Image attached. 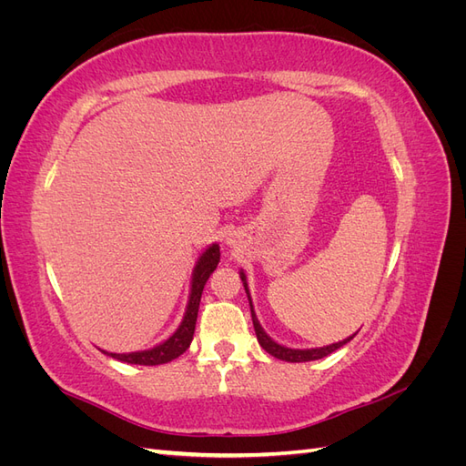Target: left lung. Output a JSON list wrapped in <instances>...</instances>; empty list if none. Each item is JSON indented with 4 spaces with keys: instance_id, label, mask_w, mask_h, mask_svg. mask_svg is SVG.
Segmentation results:
<instances>
[{
    "instance_id": "8db88e82",
    "label": "left lung",
    "mask_w": 466,
    "mask_h": 466,
    "mask_svg": "<svg viewBox=\"0 0 466 466\" xmlns=\"http://www.w3.org/2000/svg\"><path fill=\"white\" fill-rule=\"evenodd\" d=\"M241 279L245 281V274H241ZM245 289H247V293H248V288H247V281H245ZM248 303H250V298H248ZM250 315H252V324H255V332H257V340H258V344L268 351V354L270 356H274V358H278V360H284V361H291V363H299V361H313V360H320V358H324V356H329V354H332V351H336L338 348H342L344 344H348L351 338L354 336H350V338H346V340H342V342H338V344H332V346H324V348H313V350H291V348H284V346H279V344H276L270 336H268L264 330H262V327L258 324V319H257V315H255V311H252V303H250Z\"/></svg>"
}]
</instances>
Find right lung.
I'll return each instance as SVG.
<instances>
[{"label":"right lung","instance_id":"right-lung-1","mask_svg":"<svg viewBox=\"0 0 466 466\" xmlns=\"http://www.w3.org/2000/svg\"><path fill=\"white\" fill-rule=\"evenodd\" d=\"M218 262H219V247L211 245L194 268L192 291H190V301L187 307L185 320H182L178 330L171 338H168V340H165L163 344L155 346L151 350H146V351H134V354H108V351H105V354L112 356L115 360H120L124 363H136V365H161V363H168V361L177 360L180 354H185L192 342V336H194L196 319H198V307H200L204 286H206L209 274L218 268Z\"/></svg>","mask_w":466,"mask_h":466}]
</instances>
